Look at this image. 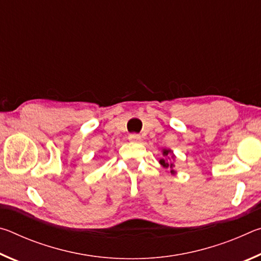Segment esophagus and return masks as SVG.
Returning <instances> with one entry per match:
<instances>
[{"mask_svg": "<svg viewBox=\"0 0 261 261\" xmlns=\"http://www.w3.org/2000/svg\"><path fill=\"white\" fill-rule=\"evenodd\" d=\"M140 139H141V137L138 134H131L129 136L130 141H140Z\"/></svg>", "mask_w": 261, "mask_h": 261, "instance_id": "34e87169", "label": "esophagus"}]
</instances>
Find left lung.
Listing matches in <instances>:
<instances>
[{"label": "left lung", "instance_id": "8db88e82", "mask_svg": "<svg viewBox=\"0 0 261 261\" xmlns=\"http://www.w3.org/2000/svg\"><path fill=\"white\" fill-rule=\"evenodd\" d=\"M170 154H171V152L169 151V149H163V156H165V158L161 159L160 163H161V165H162L163 167H165V168H171V169H173L174 165L169 161V156H171ZM167 156H168V158H166ZM170 173L173 174L174 170H170Z\"/></svg>", "mask_w": 261, "mask_h": 261}]
</instances>
